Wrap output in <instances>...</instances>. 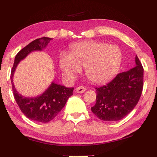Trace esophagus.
<instances>
[{"label":"esophagus","mask_w":157,"mask_h":157,"mask_svg":"<svg viewBox=\"0 0 157 157\" xmlns=\"http://www.w3.org/2000/svg\"><path fill=\"white\" fill-rule=\"evenodd\" d=\"M85 91H86V88L84 86H78V88H76V92L78 93V94H82L84 93Z\"/></svg>","instance_id":"34e87169"}]
</instances>
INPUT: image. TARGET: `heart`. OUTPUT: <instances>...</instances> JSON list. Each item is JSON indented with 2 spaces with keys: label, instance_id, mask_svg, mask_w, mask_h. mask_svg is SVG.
Returning <instances> with one entry per match:
<instances>
[{
  "label": "heart",
  "instance_id": "obj_1",
  "mask_svg": "<svg viewBox=\"0 0 157 157\" xmlns=\"http://www.w3.org/2000/svg\"><path fill=\"white\" fill-rule=\"evenodd\" d=\"M121 62L119 47L95 41L73 44L70 53L63 52L59 55L60 68L66 77L73 78L84 66L85 75L95 84L111 80L118 74Z\"/></svg>",
  "mask_w": 157,
  "mask_h": 157
}]
</instances>
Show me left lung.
<instances>
[{
	"instance_id": "left-lung-1",
	"label": "left lung",
	"mask_w": 157,
	"mask_h": 157,
	"mask_svg": "<svg viewBox=\"0 0 157 157\" xmlns=\"http://www.w3.org/2000/svg\"><path fill=\"white\" fill-rule=\"evenodd\" d=\"M136 66L118 73L107 85L96 89V103L91 111L100 120L118 121L136 107L143 88V68L137 56Z\"/></svg>"
}]
</instances>
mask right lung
<instances>
[{"label": "right lung", "mask_w": 157, "mask_h": 157, "mask_svg": "<svg viewBox=\"0 0 157 157\" xmlns=\"http://www.w3.org/2000/svg\"><path fill=\"white\" fill-rule=\"evenodd\" d=\"M51 39L48 37L36 39L21 49L16 55L10 76L13 95L21 111L28 118L40 123H48L59 114L68 98L73 95L74 88H67L52 82L46 91L39 96L24 97L16 90L13 83V76L21 60L31 52L45 48Z\"/></svg>", "instance_id": "obj_1"}]
</instances>
